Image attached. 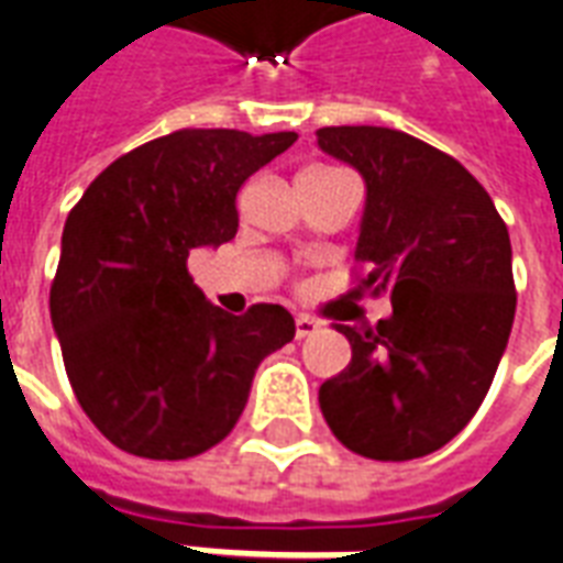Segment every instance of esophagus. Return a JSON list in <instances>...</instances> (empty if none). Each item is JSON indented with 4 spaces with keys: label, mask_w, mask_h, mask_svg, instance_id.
<instances>
[{
    "label": "esophagus",
    "mask_w": 563,
    "mask_h": 563,
    "mask_svg": "<svg viewBox=\"0 0 563 563\" xmlns=\"http://www.w3.org/2000/svg\"><path fill=\"white\" fill-rule=\"evenodd\" d=\"M319 328H321V321L310 319V316H298V319H295V336L298 339L312 336V333H316Z\"/></svg>",
    "instance_id": "1"
}]
</instances>
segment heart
<instances>
[{
	"label": "heart",
	"mask_w": 563,
	"mask_h": 563,
	"mask_svg": "<svg viewBox=\"0 0 563 563\" xmlns=\"http://www.w3.org/2000/svg\"><path fill=\"white\" fill-rule=\"evenodd\" d=\"M307 174H330L328 167H312V170H307ZM307 174H300V177H307Z\"/></svg>",
	"instance_id": "b5f03b06"
}]
</instances>
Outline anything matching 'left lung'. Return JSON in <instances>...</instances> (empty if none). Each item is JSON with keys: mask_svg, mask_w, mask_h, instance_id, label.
<instances>
[{"mask_svg": "<svg viewBox=\"0 0 563 563\" xmlns=\"http://www.w3.org/2000/svg\"><path fill=\"white\" fill-rule=\"evenodd\" d=\"M316 135L366 179L360 286L393 298L389 319L336 324L351 363L321 384V413L351 452L413 461L461 434L499 368L517 310L508 227L457 158L407 132Z\"/></svg>", "mask_w": 563, "mask_h": 563, "instance_id": "left-lung-1", "label": "left lung"}]
</instances>
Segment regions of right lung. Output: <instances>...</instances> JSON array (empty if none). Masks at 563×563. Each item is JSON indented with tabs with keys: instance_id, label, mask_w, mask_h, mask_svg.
<instances>
[{
	"instance_id": "add662e5",
	"label": "right lung",
	"mask_w": 563,
	"mask_h": 563,
	"mask_svg": "<svg viewBox=\"0 0 563 563\" xmlns=\"http://www.w3.org/2000/svg\"><path fill=\"white\" fill-rule=\"evenodd\" d=\"M295 141L179 129L111 162L67 214L49 316L81 410L123 452L186 461L221 443L256 366L295 336L280 303L218 310L186 265L233 239L244 179Z\"/></svg>"
}]
</instances>
